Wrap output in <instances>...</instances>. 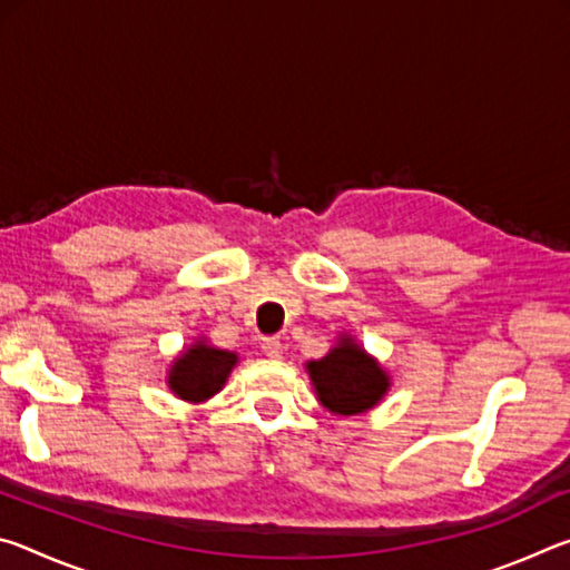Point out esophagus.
<instances>
[{
	"mask_svg": "<svg viewBox=\"0 0 570 570\" xmlns=\"http://www.w3.org/2000/svg\"><path fill=\"white\" fill-rule=\"evenodd\" d=\"M262 352L268 356V360H282L284 354V342L278 340V336H268L262 344Z\"/></svg>",
	"mask_w": 570,
	"mask_h": 570,
	"instance_id": "34e87169",
	"label": "esophagus"
}]
</instances>
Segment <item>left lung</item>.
<instances>
[{"label": "left lung", "instance_id": "1", "mask_svg": "<svg viewBox=\"0 0 570 570\" xmlns=\"http://www.w3.org/2000/svg\"><path fill=\"white\" fill-rule=\"evenodd\" d=\"M304 370L322 407L342 417L374 410L392 387L390 372L350 332L336 336L332 350L306 362Z\"/></svg>", "mask_w": 570, "mask_h": 570}]
</instances>
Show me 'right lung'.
<instances>
[{
	"label": "right lung",
	"instance_id": "right-lung-1",
	"mask_svg": "<svg viewBox=\"0 0 570 570\" xmlns=\"http://www.w3.org/2000/svg\"><path fill=\"white\" fill-rule=\"evenodd\" d=\"M236 364V352L218 350V346L208 344L206 336H198L196 342L183 346L178 356H173L166 372V384L178 400L200 404L224 390Z\"/></svg>",
	"mask_w": 570,
	"mask_h": 570
}]
</instances>
